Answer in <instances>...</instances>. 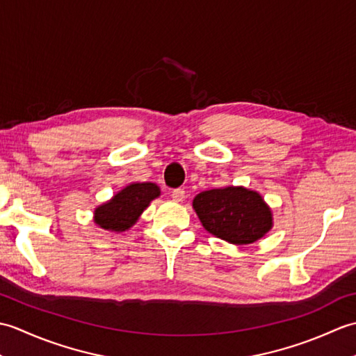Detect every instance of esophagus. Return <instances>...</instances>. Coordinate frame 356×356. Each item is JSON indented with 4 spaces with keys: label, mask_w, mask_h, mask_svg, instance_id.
<instances>
[{
    "label": "esophagus",
    "mask_w": 356,
    "mask_h": 356,
    "mask_svg": "<svg viewBox=\"0 0 356 356\" xmlns=\"http://www.w3.org/2000/svg\"><path fill=\"white\" fill-rule=\"evenodd\" d=\"M171 197H172V200H176V202H182V200L185 199V190H182V188H177V190H172Z\"/></svg>",
    "instance_id": "1"
}]
</instances>
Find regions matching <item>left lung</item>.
I'll use <instances>...</instances> for the list:
<instances>
[{"label":"left lung","instance_id":"1","mask_svg":"<svg viewBox=\"0 0 356 356\" xmlns=\"http://www.w3.org/2000/svg\"><path fill=\"white\" fill-rule=\"evenodd\" d=\"M193 207L213 236L234 245H249L272 226V214L261 195L243 186H228L197 194Z\"/></svg>","mask_w":356,"mask_h":356}]
</instances>
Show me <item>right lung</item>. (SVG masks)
I'll use <instances>...</instances> for the list:
<instances>
[{
    "label": "right lung",
    "mask_w": 356,
    "mask_h": 356,
    "mask_svg": "<svg viewBox=\"0 0 356 356\" xmlns=\"http://www.w3.org/2000/svg\"><path fill=\"white\" fill-rule=\"evenodd\" d=\"M161 190L154 184H131L110 202L95 211V222L104 229L122 232L138 222L149 202L159 197Z\"/></svg>",
    "instance_id": "1"
}]
</instances>
